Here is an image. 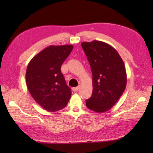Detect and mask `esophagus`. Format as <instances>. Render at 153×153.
<instances>
[{
	"mask_svg": "<svg viewBox=\"0 0 153 153\" xmlns=\"http://www.w3.org/2000/svg\"><path fill=\"white\" fill-rule=\"evenodd\" d=\"M79 86H77V87H75V88H73V91H74V92H77V90H79Z\"/></svg>",
	"mask_w": 153,
	"mask_h": 153,
	"instance_id": "1",
	"label": "esophagus"
}]
</instances>
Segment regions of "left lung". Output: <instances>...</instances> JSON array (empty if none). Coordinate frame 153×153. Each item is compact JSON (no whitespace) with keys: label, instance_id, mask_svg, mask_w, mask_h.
<instances>
[{"label":"left lung","instance_id":"8db88e82","mask_svg":"<svg viewBox=\"0 0 153 153\" xmlns=\"http://www.w3.org/2000/svg\"><path fill=\"white\" fill-rule=\"evenodd\" d=\"M92 73V97L86 107L97 113L112 108L124 92L127 75L122 59L113 46L102 41L81 44Z\"/></svg>","mask_w":153,"mask_h":153}]
</instances>
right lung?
<instances>
[{
  "mask_svg": "<svg viewBox=\"0 0 153 153\" xmlns=\"http://www.w3.org/2000/svg\"><path fill=\"white\" fill-rule=\"evenodd\" d=\"M73 48L69 45L49 46L33 56L27 65V89L35 101L49 112L63 109L71 98V89L61 67Z\"/></svg>",
  "mask_w": 153,
  "mask_h": 153,
  "instance_id": "1",
  "label": "right lung"
}]
</instances>
